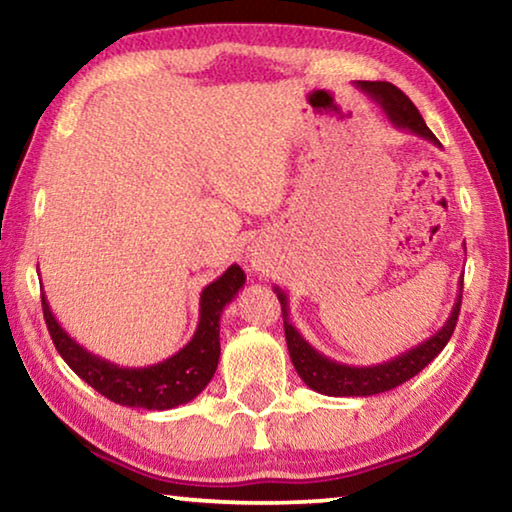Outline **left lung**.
Wrapping results in <instances>:
<instances>
[{
  "mask_svg": "<svg viewBox=\"0 0 512 512\" xmlns=\"http://www.w3.org/2000/svg\"><path fill=\"white\" fill-rule=\"evenodd\" d=\"M357 88L368 94V97L384 110V115L395 128L409 131L424 137V140L440 146L438 137L433 135L427 124H424L418 108L413 106V101L406 94L395 88L393 83L386 81H359ZM458 298L454 302L452 314H449L447 323L438 329L436 334L429 336L427 341L415 345L409 352H402L400 357L391 361L377 363V366H348V363H339L334 359L320 354L316 348L302 339V334L289 320V307L287 296L282 289L275 287L277 300L282 305V318H284V336H287V348L291 354L293 368L300 375V379L311 388V391L323 393L329 397H368L377 393H386L391 388H397L404 381L418 375V372L429 366V363L438 357L447 341L452 339L458 311H461V293H463V280L458 282Z\"/></svg>",
  "mask_w": 512,
  "mask_h": 512,
  "instance_id": "obj_1",
  "label": "left lung"
}]
</instances>
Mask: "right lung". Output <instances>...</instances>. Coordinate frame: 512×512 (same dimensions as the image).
Listing matches in <instances>:
<instances>
[{"instance_id": "1", "label": "right lung", "mask_w": 512, "mask_h": 512, "mask_svg": "<svg viewBox=\"0 0 512 512\" xmlns=\"http://www.w3.org/2000/svg\"><path fill=\"white\" fill-rule=\"evenodd\" d=\"M244 282L246 273L232 264L219 280L207 284L201 293V314L192 341L173 357L144 368L117 366L85 350L60 327L45 296H42V314L60 357L94 391L121 406L167 411L192 402L210 384L219 366V320L223 307L235 300Z\"/></svg>"}]
</instances>
